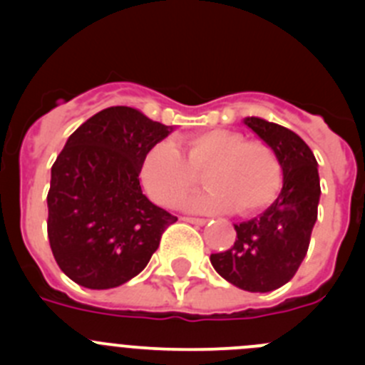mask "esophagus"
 Returning <instances> with one entry per match:
<instances>
[{
  "mask_svg": "<svg viewBox=\"0 0 365 365\" xmlns=\"http://www.w3.org/2000/svg\"><path fill=\"white\" fill-rule=\"evenodd\" d=\"M180 221H186V222H192V225H205V219L201 217H180Z\"/></svg>",
  "mask_w": 365,
  "mask_h": 365,
  "instance_id": "34e87169",
  "label": "esophagus"
}]
</instances>
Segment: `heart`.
Here are the masks:
<instances>
[{
  "label": "heart",
  "mask_w": 365,
  "mask_h": 365,
  "mask_svg": "<svg viewBox=\"0 0 365 365\" xmlns=\"http://www.w3.org/2000/svg\"><path fill=\"white\" fill-rule=\"evenodd\" d=\"M148 151L143 182L159 205L172 206L199 185L202 175L208 192L188 199L193 210H232L248 215L265 208L282 188V163L267 143L247 140L228 130H210Z\"/></svg>",
  "instance_id": "1"
}]
</instances>
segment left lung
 <instances>
[{"label":"left lung","mask_w":365,"mask_h":365,"mask_svg":"<svg viewBox=\"0 0 365 365\" xmlns=\"http://www.w3.org/2000/svg\"><path fill=\"white\" fill-rule=\"evenodd\" d=\"M245 124L276 151L283 186L263 214L234 225V245L212 254L210 261L232 285L270 292L291 282L307 254L322 193L318 163L294 131L257 117L245 118Z\"/></svg>","instance_id":"left-lung-1"}]
</instances>
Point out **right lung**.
Here are the masks:
<instances>
[{
	"instance_id": "1",
	"label": "right lung",
	"mask_w": 365,
	"mask_h": 365,
	"mask_svg": "<svg viewBox=\"0 0 365 365\" xmlns=\"http://www.w3.org/2000/svg\"><path fill=\"white\" fill-rule=\"evenodd\" d=\"M173 128L115 106L87 118L51 168L47 235L58 267L86 289H113L143 272L177 221L143 193L148 151Z\"/></svg>"
}]
</instances>
